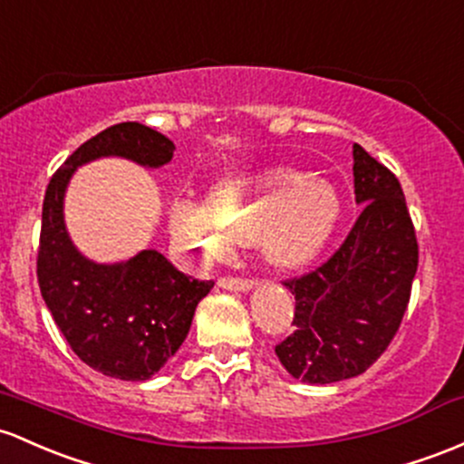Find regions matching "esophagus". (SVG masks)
Segmentation results:
<instances>
[{
	"instance_id": "obj_1",
	"label": "esophagus",
	"mask_w": 464,
	"mask_h": 464,
	"mask_svg": "<svg viewBox=\"0 0 464 464\" xmlns=\"http://www.w3.org/2000/svg\"><path fill=\"white\" fill-rule=\"evenodd\" d=\"M220 286L227 290H237V293H248V290L256 288L253 279H242V277H222Z\"/></svg>"
}]
</instances>
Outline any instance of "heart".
I'll list each match as a JSON object with an SVG mask.
<instances>
[{"label":"heart","mask_w":464,"mask_h":464,"mask_svg":"<svg viewBox=\"0 0 464 464\" xmlns=\"http://www.w3.org/2000/svg\"><path fill=\"white\" fill-rule=\"evenodd\" d=\"M341 202L333 187L304 182L288 169H264L218 182L208 202L178 200L169 228L196 262L227 256L233 242H253L268 266L297 271L333 237Z\"/></svg>","instance_id":"b5f03b06"}]
</instances>
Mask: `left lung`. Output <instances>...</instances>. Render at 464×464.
I'll list each match as a JSON object with an SVG mask.
<instances>
[{"label": "left lung", "mask_w": 464, "mask_h": 464, "mask_svg": "<svg viewBox=\"0 0 464 464\" xmlns=\"http://www.w3.org/2000/svg\"><path fill=\"white\" fill-rule=\"evenodd\" d=\"M353 231L324 266L284 282L295 297V333L275 345L302 383L325 385L363 374L394 339L419 268V244L403 189L388 167L353 145Z\"/></svg>", "instance_id": "1"}]
</instances>
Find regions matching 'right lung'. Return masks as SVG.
<instances>
[{
  "label": "right lung",
  "instance_id": "right-lung-1",
  "mask_svg": "<svg viewBox=\"0 0 464 464\" xmlns=\"http://www.w3.org/2000/svg\"><path fill=\"white\" fill-rule=\"evenodd\" d=\"M174 151V142L151 127L111 125L83 142L45 189L37 257L42 297L74 354L111 379H151L187 339L213 282L187 277L156 248L114 264L85 257L65 227V191L74 171L99 158L158 169Z\"/></svg>",
  "mask_w": 464,
  "mask_h": 464
}]
</instances>
